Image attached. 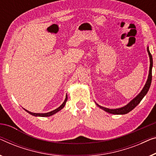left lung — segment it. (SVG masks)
Masks as SVG:
<instances>
[{
	"instance_id": "8db88e82",
	"label": "left lung",
	"mask_w": 156,
	"mask_h": 156,
	"mask_svg": "<svg viewBox=\"0 0 156 156\" xmlns=\"http://www.w3.org/2000/svg\"><path fill=\"white\" fill-rule=\"evenodd\" d=\"M147 51L148 53V55H149L150 57V69H149V74H148V77L147 80V82H146L145 86H144V89H142V91H141L138 96H137L136 98H134L133 100L131 101L129 103H128L127 105L124 106V107L121 108H117V109H108V108H106L104 107H102V106L99 105L98 104L96 105L98 106L99 108L103 109V110H105V112H109V113L111 114H115V115H124V114H127L129 112H130L131 110H132L134 108L136 107V106L139 104V103L141 102V101L143 99V98L145 96V95L147 94V92L149 89V88L151 87V80H152V67H153V58H152V55L149 51V49H148V47H147Z\"/></svg>"
}]
</instances>
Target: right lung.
I'll return each instance as SVG.
<instances>
[{
  "label": "right lung",
  "mask_w": 156,
  "mask_h": 156,
  "mask_svg": "<svg viewBox=\"0 0 156 156\" xmlns=\"http://www.w3.org/2000/svg\"><path fill=\"white\" fill-rule=\"evenodd\" d=\"M67 101V96L66 95V97H65V101H64V102H63L62 104L61 105H60L59 108H58L57 109H55V110H53V111H51V112H47V113H34V112H29V111H28V110H25V109H24V110H25L27 112H29V114L32 115H34V116H39V117H49V116H51V115H53V114L56 113V112H58V111H60V110L62 109V108H64V106H65V103H66Z\"/></svg>",
  "instance_id": "right-lung-1"
}]
</instances>
